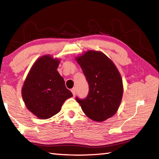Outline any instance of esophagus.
<instances>
[{
  "label": "esophagus",
  "mask_w": 159,
  "mask_h": 159,
  "mask_svg": "<svg viewBox=\"0 0 159 159\" xmlns=\"http://www.w3.org/2000/svg\"><path fill=\"white\" fill-rule=\"evenodd\" d=\"M71 91L72 94H73V95L74 96L75 94H76V88H72V89L71 90Z\"/></svg>",
  "instance_id": "34e87169"
}]
</instances>
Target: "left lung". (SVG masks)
Wrapping results in <instances>:
<instances>
[{
    "label": "left lung",
    "mask_w": 159,
    "mask_h": 159,
    "mask_svg": "<svg viewBox=\"0 0 159 159\" xmlns=\"http://www.w3.org/2000/svg\"><path fill=\"white\" fill-rule=\"evenodd\" d=\"M76 60L89 85L87 98H76L83 111L97 122L113 116L120 106L123 93L121 76L116 66L99 51L88 50Z\"/></svg>",
    "instance_id": "left-lung-1"
}]
</instances>
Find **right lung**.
<instances>
[{
    "instance_id": "1",
    "label": "right lung",
    "mask_w": 159,
    "mask_h": 159,
    "mask_svg": "<svg viewBox=\"0 0 159 159\" xmlns=\"http://www.w3.org/2000/svg\"><path fill=\"white\" fill-rule=\"evenodd\" d=\"M60 61L50 55L35 61L24 83L21 95L27 109L41 119H48L61 110L66 99L73 97L57 71Z\"/></svg>"
}]
</instances>
